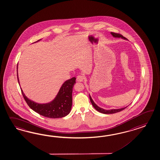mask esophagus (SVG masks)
Here are the masks:
<instances>
[{
	"instance_id": "esophagus-1",
	"label": "esophagus",
	"mask_w": 160,
	"mask_h": 160,
	"mask_svg": "<svg viewBox=\"0 0 160 160\" xmlns=\"http://www.w3.org/2000/svg\"><path fill=\"white\" fill-rule=\"evenodd\" d=\"M83 80H84V77H83V76L81 75L77 76V81L78 82H83Z\"/></svg>"
}]
</instances>
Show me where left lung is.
<instances>
[{"label":"left lung","instance_id":"8db88e82","mask_svg":"<svg viewBox=\"0 0 160 160\" xmlns=\"http://www.w3.org/2000/svg\"><path fill=\"white\" fill-rule=\"evenodd\" d=\"M112 36L113 37H115V38H121L122 39L124 40H128L127 39L126 37H123L122 35L120 34L115 33H113V32H111ZM90 100L91 101V103L92 104V105L93 106V107L95 108L96 109L97 111L99 112H100L101 113H104V114H112V113H115L117 112H119L122 111L124 110L125 108H126L128 106H126L124 108H119V109H105L104 108H101L100 107H98L97 105L94 101L93 100L92 97L90 96V95L89 94Z\"/></svg>","mask_w":160,"mask_h":160}]
</instances>
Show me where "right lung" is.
<instances>
[{
    "label": "right lung",
    "instance_id": "add662e5",
    "mask_svg": "<svg viewBox=\"0 0 160 160\" xmlns=\"http://www.w3.org/2000/svg\"><path fill=\"white\" fill-rule=\"evenodd\" d=\"M41 40L40 39L36 42L40 41ZM17 71L18 81L20 86L18 75V64ZM75 80L76 78L73 77L64 82L54 99L51 102L45 104L37 103L31 100L25 96L21 88V90L26 103L34 111L37 112L40 115L49 118H62L68 115L71 110L72 102V93L73 87L76 83Z\"/></svg>",
    "mask_w": 160,
    "mask_h": 160
}]
</instances>
